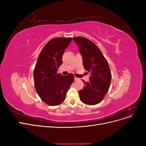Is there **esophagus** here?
<instances>
[{"instance_id":"34e87169","label":"esophagus","mask_w":146,"mask_h":146,"mask_svg":"<svg viewBox=\"0 0 146 146\" xmlns=\"http://www.w3.org/2000/svg\"><path fill=\"white\" fill-rule=\"evenodd\" d=\"M74 80H76V81H77V80H79V78H77V77H75V78H74Z\"/></svg>"}]
</instances>
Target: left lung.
<instances>
[{
  "label": "left lung",
  "instance_id": "1",
  "mask_svg": "<svg viewBox=\"0 0 146 146\" xmlns=\"http://www.w3.org/2000/svg\"><path fill=\"white\" fill-rule=\"evenodd\" d=\"M82 56L83 67L91 76L85 82L84 88L78 92L83 103L94 105L102 100L111 83V74L107 60L99 47L90 39L83 37L72 38Z\"/></svg>",
  "mask_w": 146,
  "mask_h": 146
}]
</instances>
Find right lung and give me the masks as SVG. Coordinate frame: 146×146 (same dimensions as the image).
I'll list each match as a JSON object with an SVG mask.
<instances>
[{
	"instance_id": "right-lung-1",
	"label": "right lung",
	"mask_w": 146,
	"mask_h": 146,
	"mask_svg": "<svg viewBox=\"0 0 146 146\" xmlns=\"http://www.w3.org/2000/svg\"><path fill=\"white\" fill-rule=\"evenodd\" d=\"M72 38H56L42 49L33 71L35 89L40 98L50 106L58 105L65 100L66 92L74 81L72 74H57L62 64V56Z\"/></svg>"
}]
</instances>
